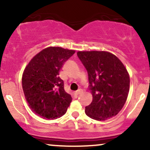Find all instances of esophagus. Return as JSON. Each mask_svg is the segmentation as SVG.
Returning <instances> with one entry per match:
<instances>
[{"instance_id":"obj_1","label":"esophagus","mask_w":150,"mask_h":150,"mask_svg":"<svg viewBox=\"0 0 150 150\" xmlns=\"http://www.w3.org/2000/svg\"><path fill=\"white\" fill-rule=\"evenodd\" d=\"M82 92V89H79V90H77L76 92H75V94H77V95H78V94H81V93Z\"/></svg>"}]
</instances>
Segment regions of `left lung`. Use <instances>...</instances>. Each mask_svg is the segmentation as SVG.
I'll return each mask as SVG.
<instances>
[{"mask_svg":"<svg viewBox=\"0 0 150 150\" xmlns=\"http://www.w3.org/2000/svg\"><path fill=\"white\" fill-rule=\"evenodd\" d=\"M87 70L92 101L85 113L97 120L116 116L124 106L130 88V75L120 60L104 51H78Z\"/></svg>","mask_w":150,"mask_h":150,"instance_id":"obj_1","label":"left lung"}]
</instances>
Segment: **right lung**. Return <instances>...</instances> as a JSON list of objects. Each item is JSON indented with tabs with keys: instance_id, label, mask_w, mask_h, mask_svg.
Segmentation results:
<instances>
[{
	"instance_id": "add662e5",
	"label": "right lung",
	"mask_w": 150,
	"mask_h": 150,
	"mask_svg": "<svg viewBox=\"0 0 150 150\" xmlns=\"http://www.w3.org/2000/svg\"><path fill=\"white\" fill-rule=\"evenodd\" d=\"M75 50L49 46L36 54L24 70L23 92L28 106L44 119H56L66 113L72 101L64 89L59 71Z\"/></svg>"
}]
</instances>
